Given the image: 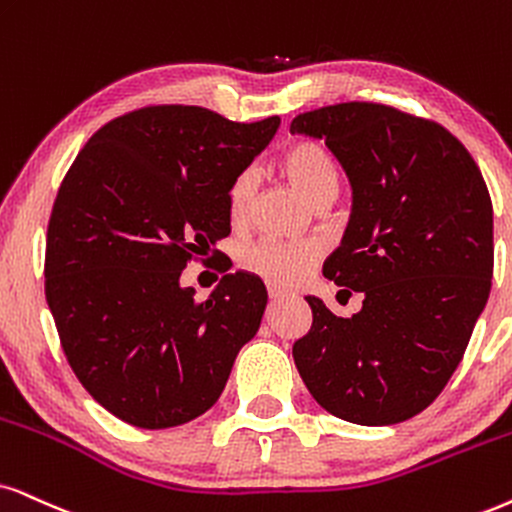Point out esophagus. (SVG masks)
<instances>
[{
    "label": "esophagus",
    "instance_id": "1",
    "mask_svg": "<svg viewBox=\"0 0 512 512\" xmlns=\"http://www.w3.org/2000/svg\"><path fill=\"white\" fill-rule=\"evenodd\" d=\"M267 293H269V297L271 300H281V297H286L288 293L283 288H276V286H267Z\"/></svg>",
    "mask_w": 512,
    "mask_h": 512
}]
</instances>
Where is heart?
<instances>
[{"label":"heart","instance_id":"obj_1","mask_svg":"<svg viewBox=\"0 0 512 512\" xmlns=\"http://www.w3.org/2000/svg\"><path fill=\"white\" fill-rule=\"evenodd\" d=\"M283 170L293 186L302 193L314 208L323 203H333L340 189V172L335 165L331 151L316 139H300L288 146L283 153ZM257 177L255 167H245L243 172L236 174V179L229 186V215L234 224H245L250 217L252 203L257 196ZM321 248L316 243L302 241H274L264 238L248 245L241 252V267L250 274L260 276L262 281L271 286H293L302 281L314 264L319 262Z\"/></svg>","mask_w":512,"mask_h":512}]
</instances>
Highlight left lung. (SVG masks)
Listing matches in <instances>:
<instances>
[{
	"instance_id": "left-lung-1",
	"label": "left lung",
	"mask_w": 512,
	"mask_h": 512,
	"mask_svg": "<svg viewBox=\"0 0 512 512\" xmlns=\"http://www.w3.org/2000/svg\"><path fill=\"white\" fill-rule=\"evenodd\" d=\"M290 132L323 139L345 167L352 217L323 276L364 293L352 319L307 297L297 371L342 420H409L461 364L491 290L494 210L480 167L439 122L385 103L316 108Z\"/></svg>"
}]
</instances>
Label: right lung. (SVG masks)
<instances>
[{
    "label": "right lung",
    "instance_id": "1",
    "mask_svg": "<svg viewBox=\"0 0 512 512\" xmlns=\"http://www.w3.org/2000/svg\"><path fill=\"white\" fill-rule=\"evenodd\" d=\"M278 125V115L248 125L200 106H146L103 125L63 177L47 302L77 380L125 423L163 430L208 411L260 328V278L226 274L196 300L179 276L231 234V181Z\"/></svg>",
    "mask_w": 512,
    "mask_h": 512
}]
</instances>
